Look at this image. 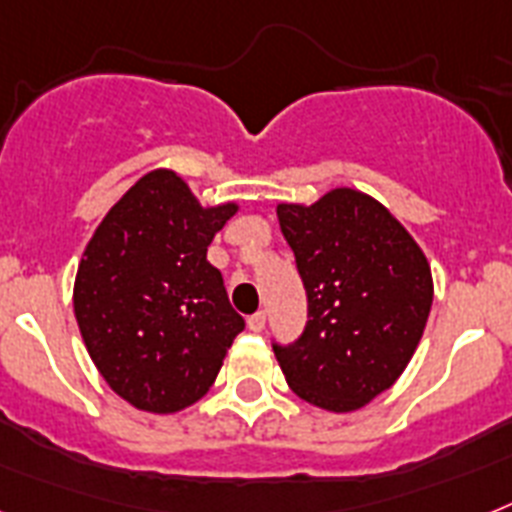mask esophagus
Instances as JSON below:
<instances>
[{
  "instance_id": "obj_1",
  "label": "esophagus",
  "mask_w": 512,
  "mask_h": 512,
  "mask_svg": "<svg viewBox=\"0 0 512 512\" xmlns=\"http://www.w3.org/2000/svg\"><path fill=\"white\" fill-rule=\"evenodd\" d=\"M247 325H249V330H255V333H260V330L265 328V312H263V309H257L255 315H249Z\"/></svg>"
}]
</instances>
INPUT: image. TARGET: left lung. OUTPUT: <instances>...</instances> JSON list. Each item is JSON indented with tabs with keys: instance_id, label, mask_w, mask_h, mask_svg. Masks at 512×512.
<instances>
[{
	"instance_id": "obj_1",
	"label": "left lung",
	"mask_w": 512,
	"mask_h": 512,
	"mask_svg": "<svg viewBox=\"0 0 512 512\" xmlns=\"http://www.w3.org/2000/svg\"><path fill=\"white\" fill-rule=\"evenodd\" d=\"M307 291V325L273 343L289 388L328 411L362 409L388 390L422 341L432 273L390 210L338 187L315 205H278Z\"/></svg>"
}]
</instances>
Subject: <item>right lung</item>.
I'll list each match as a JSON object with an SVG mask.
<instances>
[{"instance_id":"obj_1","label":"right lung","mask_w":512,"mask_h":512,"mask_svg":"<svg viewBox=\"0 0 512 512\" xmlns=\"http://www.w3.org/2000/svg\"><path fill=\"white\" fill-rule=\"evenodd\" d=\"M234 203L203 208L174 171L137 179L106 213L75 278V317L111 390L135 409L174 414L216 382L244 330L208 263Z\"/></svg>"}]
</instances>
